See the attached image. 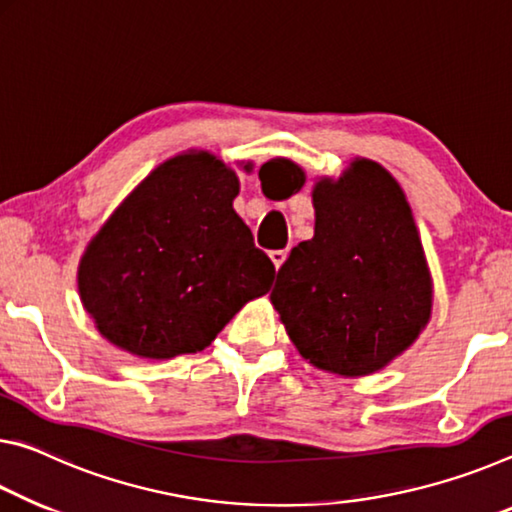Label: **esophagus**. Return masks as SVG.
Listing matches in <instances>:
<instances>
[{
	"instance_id": "34e87169",
	"label": "esophagus",
	"mask_w": 512,
	"mask_h": 512,
	"mask_svg": "<svg viewBox=\"0 0 512 512\" xmlns=\"http://www.w3.org/2000/svg\"><path fill=\"white\" fill-rule=\"evenodd\" d=\"M270 258H272V263H274L276 270H279V267H281L283 263H286L288 251H286V249H274V251H270Z\"/></svg>"
}]
</instances>
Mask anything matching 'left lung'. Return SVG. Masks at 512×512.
<instances>
[{"mask_svg": "<svg viewBox=\"0 0 512 512\" xmlns=\"http://www.w3.org/2000/svg\"><path fill=\"white\" fill-rule=\"evenodd\" d=\"M263 167L306 172L288 158ZM315 233L276 274L272 306L308 363L338 376L383 370L431 320L433 279L404 190L383 165L354 158L338 179L313 186Z\"/></svg>", "mask_w": 512, "mask_h": 512, "instance_id": "8db88e82", "label": "left lung"}]
</instances>
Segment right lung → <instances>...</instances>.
I'll use <instances>...</instances> for the list:
<instances>
[{
    "instance_id": "obj_1",
    "label": "right lung",
    "mask_w": 512,
    "mask_h": 512,
    "mask_svg": "<svg viewBox=\"0 0 512 512\" xmlns=\"http://www.w3.org/2000/svg\"><path fill=\"white\" fill-rule=\"evenodd\" d=\"M238 192L233 167L188 149L115 208L77 270L81 304L111 345L149 360L197 354L270 290L274 265L233 211Z\"/></svg>"
}]
</instances>
